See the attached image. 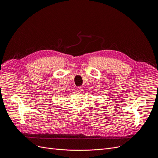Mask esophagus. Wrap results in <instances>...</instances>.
Returning a JSON list of instances; mask_svg holds the SVG:
<instances>
[{
	"label": "esophagus",
	"instance_id": "obj_1",
	"mask_svg": "<svg viewBox=\"0 0 158 158\" xmlns=\"http://www.w3.org/2000/svg\"><path fill=\"white\" fill-rule=\"evenodd\" d=\"M82 89H83V87H82V86H78V87L77 88V90L79 92H82Z\"/></svg>",
	"mask_w": 158,
	"mask_h": 158
}]
</instances>
